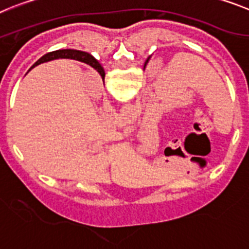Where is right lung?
I'll list each match as a JSON object with an SVG mask.
<instances>
[{"instance_id": "add662e5", "label": "right lung", "mask_w": 249, "mask_h": 249, "mask_svg": "<svg viewBox=\"0 0 249 249\" xmlns=\"http://www.w3.org/2000/svg\"><path fill=\"white\" fill-rule=\"evenodd\" d=\"M59 58H70V59H75V60H79L82 63H86L88 65H90L92 68H94L97 71L102 75V78H104V70L103 68L101 67V64L98 61L95 60L93 58L92 55L88 54V53H84V52H78V50H69V49H65V50H56V52H53V53H49V54L44 55L41 59L36 61L35 65L37 64H41V63H45V61L49 60H54V59H59ZM34 65V67H35Z\"/></svg>"}]
</instances>
